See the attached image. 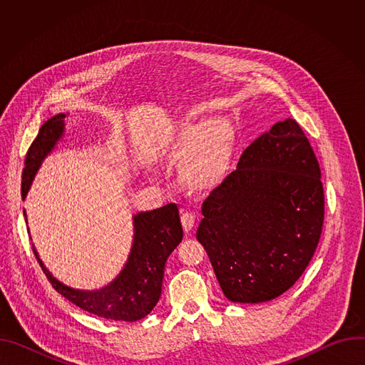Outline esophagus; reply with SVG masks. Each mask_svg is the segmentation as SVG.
Instances as JSON below:
<instances>
[{
  "label": "esophagus",
  "instance_id": "esophagus-1",
  "mask_svg": "<svg viewBox=\"0 0 365 365\" xmlns=\"http://www.w3.org/2000/svg\"><path fill=\"white\" fill-rule=\"evenodd\" d=\"M180 221H182V227L185 230V232L190 234L192 230H193V225H195V215L190 214V212H186V214L182 215Z\"/></svg>",
  "mask_w": 365,
  "mask_h": 365
}]
</instances>
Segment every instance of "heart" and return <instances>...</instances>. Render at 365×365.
<instances>
[{
    "instance_id": "obj_1",
    "label": "heart",
    "mask_w": 365,
    "mask_h": 365,
    "mask_svg": "<svg viewBox=\"0 0 365 365\" xmlns=\"http://www.w3.org/2000/svg\"><path fill=\"white\" fill-rule=\"evenodd\" d=\"M237 148L234 124L224 117L182 121L154 151L158 162L176 163L178 179L192 193H207L228 178Z\"/></svg>"
}]
</instances>
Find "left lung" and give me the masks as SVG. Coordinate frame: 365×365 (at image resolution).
<instances>
[{"mask_svg": "<svg viewBox=\"0 0 365 365\" xmlns=\"http://www.w3.org/2000/svg\"><path fill=\"white\" fill-rule=\"evenodd\" d=\"M197 241L234 303L279 297L302 276L324 224L317 155L287 118L255 138L202 205Z\"/></svg>", "mask_w": 365, "mask_h": 365, "instance_id": "8db88e82", "label": "left lung"}]
</instances>
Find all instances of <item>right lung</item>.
<instances>
[{
	"instance_id": "obj_1",
	"label": "right lung",
	"mask_w": 365,
	"mask_h": 365,
	"mask_svg": "<svg viewBox=\"0 0 365 365\" xmlns=\"http://www.w3.org/2000/svg\"><path fill=\"white\" fill-rule=\"evenodd\" d=\"M66 117L68 114L61 113L48 118L29 148L21 183L23 200L41 163L65 137ZM24 217L27 222V215L24 214ZM133 227L131 250L121 272L108 284L95 290L75 289L62 283L44 266L34 244L33 251L51 286L65 299L92 315L113 321L135 322L147 317L158 304L162 294L166 262L180 244L183 230L179 210L173 203L154 211L135 214Z\"/></svg>"
}]
</instances>
